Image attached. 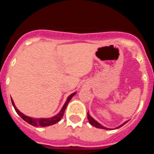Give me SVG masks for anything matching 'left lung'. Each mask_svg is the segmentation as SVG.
<instances>
[{"instance_id": "left-lung-1", "label": "left lung", "mask_w": 154, "mask_h": 154, "mask_svg": "<svg viewBox=\"0 0 154 154\" xmlns=\"http://www.w3.org/2000/svg\"><path fill=\"white\" fill-rule=\"evenodd\" d=\"M87 116H88V119H89V123H90V124L92 125V126H95V127H96V128H99V129H103V130H112V129H109V128L105 127V126H103V125H101L99 123H98L97 121L95 120V119H94L93 118H92V116H91L89 115V112H88V113H87ZM128 121H129V120H128ZM128 121H126V122H124V123H123V124H121L120 126H117V127H116V129H118V128H120L121 126H123V125H125L126 123H127Z\"/></svg>"}]
</instances>
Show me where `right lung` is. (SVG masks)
I'll list each match as a JSON object with an SVG mask.
<instances>
[{"label":"right lung","mask_w":154,"mask_h":154,"mask_svg":"<svg viewBox=\"0 0 154 154\" xmlns=\"http://www.w3.org/2000/svg\"><path fill=\"white\" fill-rule=\"evenodd\" d=\"M75 94L76 92H73V93L71 94L70 96L67 98V100H66V102L65 103L64 106H62V109L60 110V112H58L57 115L54 116H52V117L51 118H33L24 115V114H23L22 112H20V111L17 109L11 97V99L12 105H13L15 111L17 112V113L18 114L25 122H27V123H29V124H31V126H48L55 124V123H57L58 122H59V121L61 120V119H62V116H63L64 112H65V109H66L68 103H69V101H70L71 99H72V98Z\"/></svg>","instance_id":"1"}]
</instances>
